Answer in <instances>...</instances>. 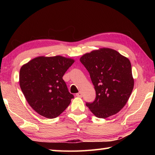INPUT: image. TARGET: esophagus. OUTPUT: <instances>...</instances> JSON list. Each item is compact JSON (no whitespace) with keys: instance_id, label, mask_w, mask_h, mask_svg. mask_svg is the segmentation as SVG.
<instances>
[{"instance_id":"1","label":"esophagus","mask_w":155,"mask_h":155,"mask_svg":"<svg viewBox=\"0 0 155 155\" xmlns=\"http://www.w3.org/2000/svg\"><path fill=\"white\" fill-rule=\"evenodd\" d=\"M77 97H82V95H83V94H82V93L80 91V92H78V93H77Z\"/></svg>"}]
</instances>
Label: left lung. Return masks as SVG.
<instances>
[{"instance_id":"8db88e82","label":"left lung","mask_w":155,"mask_h":155,"mask_svg":"<svg viewBox=\"0 0 155 155\" xmlns=\"http://www.w3.org/2000/svg\"><path fill=\"white\" fill-rule=\"evenodd\" d=\"M80 61L89 72L96 91L94 101L86 103L87 106L98 118L118 113L134 87L130 61L113 49L103 48L84 54Z\"/></svg>"}]
</instances>
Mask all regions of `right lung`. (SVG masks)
Instances as JSON below:
<instances>
[{"label": "right lung", "mask_w": 155, "mask_h": 155, "mask_svg": "<svg viewBox=\"0 0 155 155\" xmlns=\"http://www.w3.org/2000/svg\"><path fill=\"white\" fill-rule=\"evenodd\" d=\"M74 62L61 56L39 57L21 67L19 83L22 93L41 116L56 118L70 104L74 96L68 92L62 77Z\"/></svg>", "instance_id": "right-lung-1"}]
</instances>
